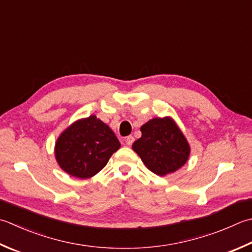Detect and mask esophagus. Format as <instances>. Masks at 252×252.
Instances as JSON below:
<instances>
[{
  "label": "esophagus",
  "instance_id": "1",
  "mask_svg": "<svg viewBox=\"0 0 252 252\" xmlns=\"http://www.w3.org/2000/svg\"><path fill=\"white\" fill-rule=\"evenodd\" d=\"M133 142H134V137H133L132 135H129V136L126 137V143L127 146H131Z\"/></svg>",
  "mask_w": 252,
  "mask_h": 252
}]
</instances>
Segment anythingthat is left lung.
I'll list each match as a JSON object with an SVG mask.
<instances>
[{
  "mask_svg": "<svg viewBox=\"0 0 252 252\" xmlns=\"http://www.w3.org/2000/svg\"><path fill=\"white\" fill-rule=\"evenodd\" d=\"M141 132L132 150L154 174H172L188 161L190 145L172 118H153L141 126Z\"/></svg>",
  "mask_w": 252,
  "mask_h": 252,
  "instance_id": "1",
  "label": "left lung"
}]
</instances>
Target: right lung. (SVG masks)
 <instances>
[{"label":"right lung","mask_w":252,"mask_h":252,"mask_svg":"<svg viewBox=\"0 0 252 252\" xmlns=\"http://www.w3.org/2000/svg\"><path fill=\"white\" fill-rule=\"evenodd\" d=\"M120 146L110 127L92 115L73 122L59 135L54 156L58 165L66 174L88 179L107 165Z\"/></svg>","instance_id":"add662e5"}]
</instances>
